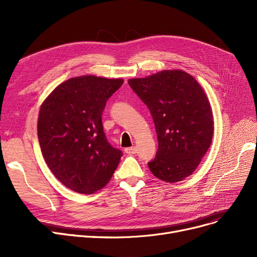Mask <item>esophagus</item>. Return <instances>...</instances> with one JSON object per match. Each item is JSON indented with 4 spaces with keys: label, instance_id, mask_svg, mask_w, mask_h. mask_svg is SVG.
<instances>
[{
    "label": "esophagus",
    "instance_id": "obj_1",
    "mask_svg": "<svg viewBox=\"0 0 257 257\" xmlns=\"http://www.w3.org/2000/svg\"><path fill=\"white\" fill-rule=\"evenodd\" d=\"M125 152L129 155H132V154H136L137 153V148L136 147H129V148H126L125 149Z\"/></svg>",
    "mask_w": 257,
    "mask_h": 257
}]
</instances>
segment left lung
Here are the masks:
<instances>
[{
    "label": "left lung",
    "mask_w": 257,
    "mask_h": 257,
    "mask_svg": "<svg viewBox=\"0 0 257 257\" xmlns=\"http://www.w3.org/2000/svg\"><path fill=\"white\" fill-rule=\"evenodd\" d=\"M149 108L158 150L148 163L160 180L178 182L196 170L212 141L213 117L198 81L183 71H161L128 81Z\"/></svg>",
    "instance_id": "obj_1"
}]
</instances>
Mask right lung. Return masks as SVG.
Returning a JSON list of instances; mask_svg holds the SVG:
<instances>
[{
	"mask_svg": "<svg viewBox=\"0 0 257 257\" xmlns=\"http://www.w3.org/2000/svg\"><path fill=\"white\" fill-rule=\"evenodd\" d=\"M123 79L81 76L64 81L40 107L37 136L46 163L67 188L80 194L101 190L123 152L107 142L102 112Z\"/></svg>",
	"mask_w": 257,
	"mask_h": 257,
	"instance_id": "add662e5",
	"label": "right lung"
}]
</instances>
